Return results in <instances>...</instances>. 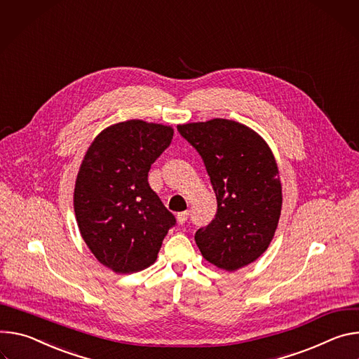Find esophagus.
I'll use <instances>...</instances> for the list:
<instances>
[{"mask_svg": "<svg viewBox=\"0 0 359 359\" xmlns=\"http://www.w3.org/2000/svg\"><path fill=\"white\" fill-rule=\"evenodd\" d=\"M188 215H189V212L188 211H184V212H178V215H177V221H178V224H185L187 222V219H188Z\"/></svg>", "mask_w": 359, "mask_h": 359, "instance_id": "esophagus-1", "label": "esophagus"}]
</instances>
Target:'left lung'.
I'll return each instance as SVG.
<instances>
[{
    "mask_svg": "<svg viewBox=\"0 0 359 359\" xmlns=\"http://www.w3.org/2000/svg\"><path fill=\"white\" fill-rule=\"evenodd\" d=\"M201 155L217 196L215 218L195 232L203 257L236 271L269 247L283 207V187L268 144L251 128L231 119L177 127Z\"/></svg>",
    "mask_w": 359,
    "mask_h": 359,
    "instance_id": "8db88e82",
    "label": "left lung"
}]
</instances>
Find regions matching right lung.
I'll return each mask as SVG.
<instances>
[{"label": "right lung", "mask_w": 359, "mask_h": 359, "mask_svg": "<svg viewBox=\"0 0 359 359\" xmlns=\"http://www.w3.org/2000/svg\"><path fill=\"white\" fill-rule=\"evenodd\" d=\"M171 127L141 119L101 131L79 167L74 211L94 257L116 273L155 262L175 217L148 184L155 159L171 144Z\"/></svg>", "instance_id": "obj_1"}]
</instances>
